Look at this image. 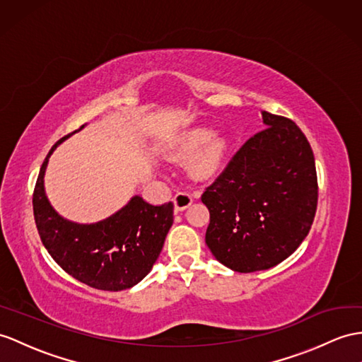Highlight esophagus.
Returning <instances> with one entry per match:
<instances>
[{
	"label": "esophagus",
	"instance_id": "34e87169",
	"mask_svg": "<svg viewBox=\"0 0 362 362\" xmlns=\"http://www.w3.org/2000/svg\"><path fill=\"white\" fill-rule=\"evenodd\" d=\"M193 202V195L190 192H178L173 198V204H175V210L176 211H181V210H186L189 206H192Z\"/></svg>",
	"mask_w": 362,
	"mask_h": 362
}]
</instances>
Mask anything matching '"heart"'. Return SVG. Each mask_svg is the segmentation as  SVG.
I'll use <instances>...</instances> for the list:
<instances>
[{
	"instance_id": "heart-1",
	"label": "heart",
	"mask_w": 362,
	"mask_h": 362,
	"mask_svg": "<svg viewBox=\"0 0 362 362\" xmlns=\"http://www.w3.org/2000/svg\"><path fill=\"white\" fill-rule=\"evenodd\" d=\"M211 136H214V132L210 129H193L180 139L175 148V155L181 160L196 153L192 154L189 170L198 180H209L221 170L226 155V141Z\"/></svg>"
}]
</instances>
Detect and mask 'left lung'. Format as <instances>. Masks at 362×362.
<instances>
[{
	"instance_id": "left-lung-1",
	"label": "left lung",
	"mask_w": 362,
	"mask_h": 362,
	"mask_svg": "<svg viewBox=\"0 0 362 362\" xmlns=\"http://www.w3.org/2000/svg\"><path fill=\"white\" fill-rule=\"evenodd\" d=\"M250 136L201 195L210 214L206 244L226 267L267 270L304 241L318 206L312 147L292 119L262 112Z\"/></svg>"
}]
</instances>
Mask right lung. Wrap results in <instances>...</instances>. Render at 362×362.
I'll return each mask as SVG.
<instances>
[{
	"label": "right lung",
	"instance_id": "right-lung-1",
	"mask_svg": "<svg viewBox=\"0 0 362 362\" xmlns=\"http://www.w3.org/2000/svg\"><path fill=\"white\" fill-rule=\"evenodd\" d=\"M64 138L50 148L33 189V216L44 247L61 269L86 286L107 292L134 287L160 257L173 224V204L152 206L134 197L126 207L96 224L63 219L44 193V172Z\"/></svg>",
	"mask_w": 362,
	"mask_h": 362
}]
</instances>
